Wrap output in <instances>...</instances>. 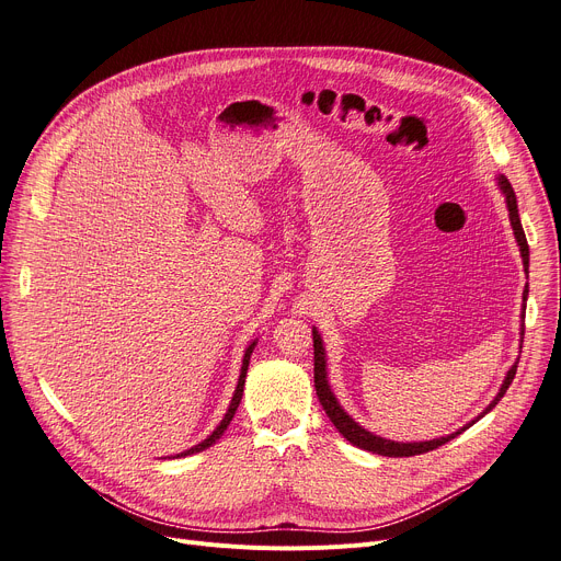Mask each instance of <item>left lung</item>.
<instances>
[{
  "instance_id": "8db88e82",
  "label": "left lung",
  "mask_w": 561,
  "mask_h": 561,
  "mask_svg": "<svg viewBox=\"0 0 561 561\" xmlns=\"http://www.w3.org/2000/svg\"><path fill=\"white\" fill-rule=\"evenodd\" d=\"M495 182L500 186V191H503L505 195V202H507V211H510V222H512V229H514V236H516V243L520 248V256H523V265H525V273H527V265H529V248H527V239H525V231H523V225H520V218H518V204H516V193L510 184V180L505 174H497ZM527 300V286L523 290V302ZM525 307V305H523ZM523 334H525V322H523V313H520V347H523ZM516 368H518V359L514 362V366L507 370V377L503 379V387H500L497 396L491 400V404L482 411V414L476 419L466 423L461 430L448 434V436H438V438H432V440H414V444H402V440H391V438H381L368 430H364L355 419L347 416V411L339 404L334 391L330 389V379H328V357H325V345H322V339L318 334V330L313 328V381H316V396L322 404V409H325V414L330 416V421L334 423V427L343 434L345 440H350L352 446H357L362 450H368V453H375V455H381V457H414V455H423V453H430V450H436L438 446L448 444L450 438H455L457 434H461L463 430H468L470 425H476L484 414H489V411L500 402V398H503L512 385V379L516 375Z\"/></svg>"
}]
</instances>
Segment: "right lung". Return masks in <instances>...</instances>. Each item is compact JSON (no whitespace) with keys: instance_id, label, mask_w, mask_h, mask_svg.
I'll use <instances>...</instances> for the list:
<instances>
[{"instance_id":"add662e5","label":"right lung","mask_w":561,"mask_h":561,"mask_svg":"<svg viewBox=\"0 0 561 561\" xmlns=\"http://www.w3.org/2000/svg\"><path fill=\"white\" fill-rule=\"evenodd\" d=\"M254 345H256V341H252L248 347H245V355H243V364H241V375H239V385H236V391H233V396H231V402H229V409H227V414L222 416V421H220V425L206 436L202 444H197V446H193V448H188V450H184V453H180L176 457H188V455H195V453H202V450H206V448H211L216 440L225 434V430H227V425L231 423V419H233V414H236V409H239V404H241V398H243V387H245V375H248V366H250V357H252V350H254Z\"/></svg>"}]
</instances>
